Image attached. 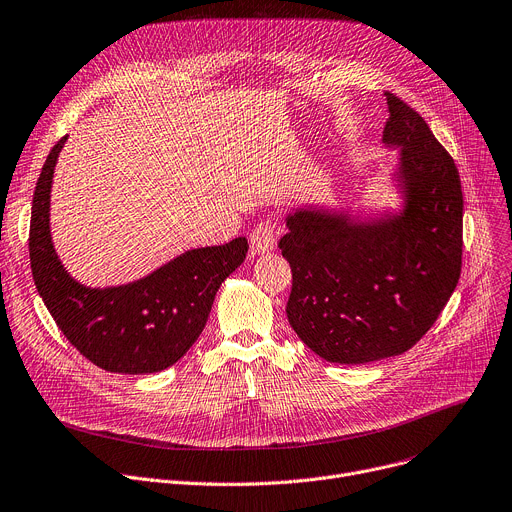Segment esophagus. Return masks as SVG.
Instances as JSON below:
<instances>
[{"instance_id": "1", "label": "esophagus", "mask_w": 512, "mask_h": 512, "mask_svg": "<svg viewBox=\"0 0 512 512\" xmlns=\"http://www.w3.org/2000/svg\"><path fill=\"white\" fill-rule=\"evenodd\" d=\"M250 246L254 254H266L277 246V229L270 221H260L250 233Z\"/></svg>"}]
</instances>
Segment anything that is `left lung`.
Segmentation results:
<instances>
[{
	"instance_id": "1",
	"label": "left lung",
	"mask_w": 512,
	"mask_h": 512,
	"mask_svg": "<svg viewBox=\"0 0 512 512\" xmlns=\"http://www.w3.org/2000/svg\"><path fill=\"white\" fill-rule=\"evenodd\" d=\"M383 143L402 147L404 211L379 221L297 209L279 248L293 272L291 328L330 363L361 365L412 348L457 287L463 194L453 157L422 116L385 92Z\"/></svg>"
}]
</instances>
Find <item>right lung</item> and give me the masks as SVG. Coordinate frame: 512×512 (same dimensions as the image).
I'll use <instances>...</instances> for the list:
<instances>
[{"instance_id": "add662e5", "label": "right lung", "mask_w": 512, "mask_h": 512, "mask_svg": "<svg viewBox=\"0 0 512 512\" xmlns=\"http://www.w3.org/2000/svg\"><path fill=\"white\" fill-rule=\"evenodd\" d=\"M65 139L51 149L32 196L34 285L65 338L96 367L125 375L164 371L201 336L221 283L248 254V240L188 250L129 285H80L59 262L49 227L51 182Z\"/></svg>"}]
</instances>
